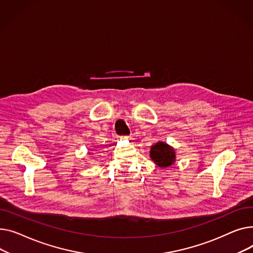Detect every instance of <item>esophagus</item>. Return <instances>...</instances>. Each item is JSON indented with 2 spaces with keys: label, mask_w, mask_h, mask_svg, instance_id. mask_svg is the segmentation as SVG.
Returning a JSON list of instances; mask_svg holds the SVG:
<instances>
[{
  "label": "esophagus",
  "mask_w": 253,
  "mask_h": 253,
  "mask_svg": "<svg viewBox=\"0 0 253 253\" xmlns=\"http://www.w3.org/2000/svg\"><path fill=\"white\" fill-rule=\"evenodd\" d=\"M121 140H125V141H130V140H132V139H131V137H129V136H124V137H122V138H121Z\"/></svg>",
  "instance_id": "1"
}]
</instances>
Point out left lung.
I'll list each match as a JSON object with an SVG mask.
<instances>
[{"label":"left lung","instance_id":"obj_1","mask_svg":"<svg viewBox=\"0 0 253 253\" xmlns=\"http://www.w3.org/2000/svg\"><path fill=\"white\" fill-rule=\"evenodd\" d=\"M150 157L159 168H168L175 161V152L172 147L165 142L151 146Z\"/></svg>","mask_w":253,"mask_h":253}]
</instances>
